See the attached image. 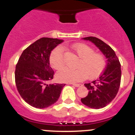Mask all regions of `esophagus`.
I'll use <instances>...</instances> for the list:
<instances>
[{
    "label": "esophagus",
    "mask_w": 135,
    "mask_h": 135,
    "mask_svg": "<svg viewBox=\"0 0 135 135\" xmlns=\"http://www.w3.org/2000/svg\"><path fill=\"white\" fill-rule=\"evenodd\" d=\"M73 84L74 86H76V87H78V86H80L82 84H77V83H74V84Z\"/></svg>",
    "instance_id": "1"
}]
</instances>
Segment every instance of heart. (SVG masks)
<instances>
[{"mask_svg":"<svg viewBox=\"0 0 135 135\" xmlns=\"http://www.w3.org/2000/svg\"><path fill=\"white\" fill-rule=\"evenodd\" d=\"M71 49L80 59L76 64L77 69L64 68L59 70L56 74L60 82H75L89 78H97L106 66L105 57L89 45L78 43L73 45ZM51 66L55 70H59L65 65V55L61 46H57L51 52L49 57Z\"/></svg>","mask_w":135,"mask_h":135,"instance_id":"1","label":"heart"}]
</instances>
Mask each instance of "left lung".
Returning a JSON list of instances; mask_svg holds the SVG:
<instances>
[{
  "mask_svg": "<svg viewBox=\"0 0 135 135\" xmlns=\"http://www.w3.org/2000/svg\"><path fill=\"white\" fill-rule=\"evenodd\" d=\"M83 39L93 42L108 59V64L99 78L92 83L84 84L89 90V94L81 99V101L89 108H103L115 98L118 92L121 81V65L114 50L105 42L93 36Z\"/></svg>",
  "mask_w": 135,
  "mask_h": 135,
  "instance_id": "obj_1",
  "label": "left lung"
}]
</instances>
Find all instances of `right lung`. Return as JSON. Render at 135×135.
Segmentation results:
<instances>
[{"label":"right lung","instance_id":"right-lung-1","mask_svg":"<svg viewBox=\"0 0 135 135\" xmlns=\"http://www.w3.org/2000/svg\"><path fill=\"white\" fill-rule=\"evenodd\" d=\"M63 41L41 38L27 47L17 61L15 71L17 89L22 99L32 107L45 108L54 104L65 85L46 84L54 76L50 67V55Z\"/></svg>","mask_w":135,"mask_h":135}]
</instances>
